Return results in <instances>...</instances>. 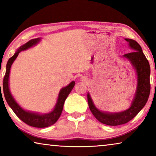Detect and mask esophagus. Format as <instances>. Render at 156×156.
<instances>
[{
  "label": "esophagus",
  "instance_id": "1",
  "mask_svg": "<svg viewBox=\"0 0 156 156\" xmlns=\"http://www.w3.org/2000/svg\"><path fill=\"white\" fill-rule=\"evenodd\" d=\"M82 81H85V79H84V78H82Z\"/></svg>",
  "mask_w": 156,
  "mask_h": 156
}]
</instances>
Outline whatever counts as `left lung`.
Masks as SVG:
<instances>
[{
	"label": "left lung",
	"instance_id": "obj_1",
	"mask_svg": "<svg viewBox=\"0 0 156 156\" xmlns=\"http://www.w3.org/2000/svg\"><path fill=\"white\" fill-rule=\"evenodd\" d=\"M125 40L129 42L133 51L123 55V57L131 62L137 74V88L130 108L119 113L101 112L94 106L89 93L87 94L89 107L92 114L99 122L108 126L122 125L133 119L146 105L150 94L151 68L148 59L137 42L129 38H126Z\"/></svg>",
	"mask_w": 156,
	"mask_h": 156
}]
</instances>
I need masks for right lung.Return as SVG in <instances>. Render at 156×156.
<instances>
[{"instance_id":"obj_1","label":"right lung","mask_w":156,"mask_h":156,"mask_svg":"<svg viewBox=\"0 0 156 156\" xmlns=\"http://www.w3.org/2000/svg\"><path fill=\"white\" fill-rule=\"evenodd\" d=\"M40 41V38H35V39L30 40V41L26 42L25 44H23L16 51L14 55L8 59L7 65H6V71L5 74L4 76L3 82V94L5 99L7 101L8 105L10 107L12 108L16 116L23 121V122L26 123V124L30 126L35 127V128H45L48 127L50 126H52V124L56 122L58 120V119L60 116L63 109V106L65 104V101L68 95L71 92V91L73 89V87L75 84V82H72L67 87H64L60 90L59 93L58 99H57L56 105H55L54 109L52 112L48 113V114H40L37 113H33L30 112H27L25 111L20 107L18 105V103L12 97L11 94H10V89H9V74H10V67H11L12 64L13 63L15 59L18 57L19 53L21 51L25 50L28 49L33 45H35L36 44L38 43ZM1 94L2 97L1 93Z\"/></svg>"}]
</instances>
